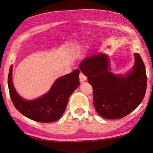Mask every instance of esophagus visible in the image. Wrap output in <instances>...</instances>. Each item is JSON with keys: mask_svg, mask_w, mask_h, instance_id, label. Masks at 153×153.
Returning a JSON list of instances; mask_svg holds the SVG:
<instances>
[{"mask_svg": "<svg viewBox=\"0 0 153 153\" xmlns=\"http://www.w3.org/2000/svg\"><path fill=\"white\" fill-rule=\"evenodd\" d=\"M86 79H87L86 76H85L84 74L82 73V72H81V73L79 74V80H80V82H84L86 81Z\"/></svg>", "mask_w": 153, "mask_h": 153, "instance_id": "34e87169", "label": "esophagus"}]
</instances>
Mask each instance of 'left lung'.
Masks as SVG:
<instances>
[{"label": "left lung", "mask_w": 153, "mask_h": 153, "mask_svg": "<svg viewBox=\"0 0 153 153\" xmlns=\"http://www.w3.org/2000/svg\"><path fill=\"white\" fill-rule=\"evenodd\" d=\"M135 65L129 74L110 71L108 56L92 55L79 64L93 88V101L97 112L107 120L126 117L140 104L146 90V69L140 55L134 53Z\"/></svg>", "instance_id": "1"}]
</instances>
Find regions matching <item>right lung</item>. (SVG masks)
<instances>
[{
  "label": "right lung",
  "mask_w": 153,
  "mask_h": 153,
  "mask_svg": "<svg viewBox=\"0 0 153 153\" xmlns=\"http://www.w3.org/2000/svg\"><path fill=\"white\" fill-rule=\"evenodd\" d=\"M12 65L8 76L10 97L17 111L30 120L41 123L53 122L60 119L67 107L71 94L79 85V70L57 79L50 90L42 97L26 100L17 94L12 82Z\"/></svg>",
  "instance_id": "add662e5"
}]
</instances>
